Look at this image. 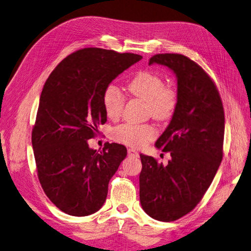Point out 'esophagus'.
Listing matches in <instances>:
<instances>
[{"mask_svg":"<svg viewBox=\"0 0 251 251\" xmlns=\"http://www.w3.org/2000/svg\"><path fill=\"white\" fill-rule=\"evenodd\" d=\"M127 155H128V157H133V158H138L139 157L138 151H136L133 149H128L127 150Z\"/></svg>","mask_w":251,"mask_h":251,"instance_id":"obj_1","label":"esophagus"}]
</instances>
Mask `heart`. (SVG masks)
I'll list each match as a JSON object with an SVG mask.
<instances>
[{"label":"heart","instance_id":"heart-1","mask_svg":"<svg viewBox=\"0 0 251 251\" xmlns=\"http://www.w3.org/2000/svg\"><path fill=\"white\" fill-rule=\"evenodd\" d=\"M164 80L159 75L143 71L138 73L128 83L132 95L147 102L151 116L157 120L172 117L177 107V93L173 88L164 86ZM125 97L114 85L105 88L102 95V105L105 115L117 119L123 112ZM156 136V130L151 125H121L113 131V138L126 146L139 148Z\"/></svg>","mask_w":251,"mask_h":251}]
</instances>
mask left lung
<instances>
[{
    "instance_id": "left-lung-1",
    "label": "left lung",
    "mask_w": 251,
    "mask_h": 251,
    "mask_svg": "<svg viewBox=\"0 0 251 251\" xmlns=\"http://www.w3.org/2000/svg\"><path fill=\"white\" fill-rule=\"evenodd\" d=\"M170 68L177 77V107L156 141L171 154L168 165L140 154L139 196L143 210L171 222L192 211L214 180L223 158L224 110L215 82L194 60L164 53L149 65Z\"/></svg>"
}]
</instances>
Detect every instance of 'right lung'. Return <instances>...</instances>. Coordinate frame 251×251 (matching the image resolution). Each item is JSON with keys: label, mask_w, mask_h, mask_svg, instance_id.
<instances>
[{"label": "right lung", "mask_w": 251, "mask_h": 251, "mask_svg": "<svg viewBox=\"0 0 251 251\" xmlns=\"http://www.w3.org/2000/svg\"><path fill=\"white\" fill-rule=\"evenodd\" d=\"M141 58L83 48L63 59L45 82L31 138L37 176L50 201L68 215H92L107 199L126 148L105 143L97 151L88 140L107 121L105 88Z\"/></svg>", "instance_id": "obj_1"}]
</instances>
